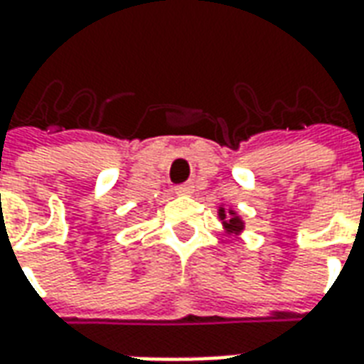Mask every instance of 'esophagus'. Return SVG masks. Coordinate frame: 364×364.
I'll return each mask as SVG.
<instances>
[{
  "label": "esophagus",
  "mask_w": 364,
  "mask_h": 364,
  "mask_svg": "<svg viewBox=\"0 0 364 364\" xmlns=\"http://www.w3.org/2000/svg\"><path fill=\"white\" fill-rule=\"evenodd\" d=\"M193 191H195L193 183H183V185H177V187H175V193H177V195H191Z\"/></svg>",
  "instance_id": "1"
}]
</instances>
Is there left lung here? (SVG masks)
Returning <instances> with one entry per match:
<instances>
[{
    "instance_id": "8db88e82",
    "label": "left lung",
    "mask_w": 364,
    "mask_h": 364,
    "mask_svg": "<svg viewBox=\"0 0 364 364\" xmlns=\"http://www.w3.org/2000/svg\"><path fill=\"white\" fill-rule=\"evenodd\" d=\"M218 218L224 224V228L228 234H234V236H240V232L244 230V220L236 214V210H226V208H218Z\"/></svg>"
}]
</instances>
